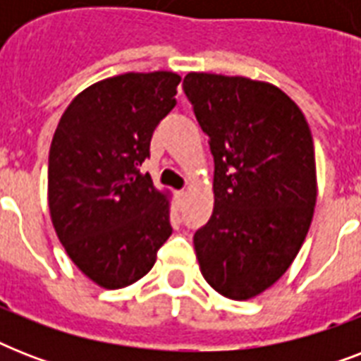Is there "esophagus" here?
I'll return each instance as SVG.
<instances>
[{
    "label": "esophagus",
    "instance_id": "1",
    "mask_svg": "<svg viewBox=\"0 0 361 361\" xmlns=\"http://www.w3.org/2000/svg\"><path fill=\"white\" fill-rule=\"evenodd\" d=\"M176 197H178V200H183V198L187 197V191H183V189H181V191H176Z\"/></svg>",
    "mask_w": 361,
    "mask_h": 361
}]
</instances>
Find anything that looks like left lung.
Returning <instances> with one entry per match:
<instances>
[{
  "mask_svg": "<svg viewBox=\"0 0 361 361\" xmlns=\"http://www.w3.org/2000/svg\"><path fill=\"white\" fill-rule=\"evenodd\" d=\"M183 92L214 155V214L195 232L200 271L231 300L274 285L296 258L317 202L311 129L279 87L189 73Z\"/></svg>",
  "mask_w": 361,
  "mask_h": 361,
  "instance_id": "8db88e82",
  "label": "left lung"
}]
</instances>
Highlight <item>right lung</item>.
<instances>
[{
  "label": "right lung",
  "mask_w": 361,
  "mask_h": 361,
  "mask_svg": "<svg viewBox=\"0 0 361 361\" xmlns=\"http://www.w3.org/2000/svg\"><path fill=\"white\" fill-rule=\"evenodd\" d=\"M180 76L125 73L78 93L48 155V208L69 258L103 288L149 271L172 234L170 204L140 166L153 130L176 106Z\"/></svg>",
  "instance_id": "right-lung-1"
}]
</instances>
